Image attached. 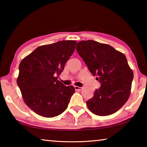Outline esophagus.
Masks as SVG:
<instances>
[{
    "label": "esophagus",
    "mask_w": 147,
    "mask_h": 147,
    "mask_svg": "<svg viewBox=\"0 0 147 147\" xmlns=\"http://www.w3.org/2000/svg\"><path fill=\"white\" fill-rule=\"evenodd\" d=\"M74 89H75L76 91H81L82 89V88H80V87L78 86H74Z\"/></svg>",
    "instance_id": "esophagus-1"
}]
</instances>
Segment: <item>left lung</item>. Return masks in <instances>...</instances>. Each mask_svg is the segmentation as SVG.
Masks as SVG:
<instances>
[{
    "mask_svg": "<svg viewBox=\"0 0 147 147\" xmlns=\"http://www.w3.org/2000/svg\"><path fill=\"white\" fill-rule=\"evenodd\" d=\"M76 49L101 84L86 102L88 108L99 116L115 113L127 102L134 78L125 55L109 45L93 40L78 42Z\"/></svg>",
    "mask_w": 147,
    "mask_h": 147,
    "instance_id": "obj_1",
    "label": "left lung"
}]
</instances>
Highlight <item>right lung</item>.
Masks as SVG:
<instances>
[{
	"mask_svg": "<svg viewBox=\"0 0 147 147\" xmlns=\"http://www.w3.org/2000/svg\"><path fill=\"white\" fill-rule=\"evenodd\" d=\"M76 41H60L41 45L23 59L17 83L24 102L44 117L60 115L68 106L74 87L58 80L65 64L75 50Z\"/></svg>",
	"mask_w": 147,
	"mask_h": 147,
	"instance_id": "right-lung-1",
	"label": "right lung"
}]
</instances>
